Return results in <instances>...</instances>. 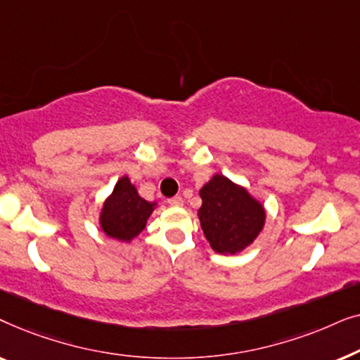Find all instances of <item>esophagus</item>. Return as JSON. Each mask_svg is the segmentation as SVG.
<instances>
[{
	"label": "esophagus",
	"instance_id": "esophagus-1",
	"mask_svg": "<svg viewBox=\"0 0 360 360\" xmlns=\"http://www.w3.org/2000/svg\"><path fill=\"white\" fill-rule=\"evenodd\" d=\"M170 206H181L184 205V198L181 196H174V198H169Z\"/></svg>",
	"mask_w": 360,
	"mask_h": 360
}]
</instances>
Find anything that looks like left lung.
<instances>
[{"instance_id": "1", "label": "left lung", "mask_w": 360, "mask_h": 360, "mask_svg": "<svg viewBox=\"0 0 360 360\" xmlns=\"http://www.w3.org/2000/svg\"><path fill=\"white\" fill-rule=\"evenodd\" d=\"M198 218L205 238L218 254H238L254 243L265 224V210L244 186L216 174L200 190Z\"/></svg>"}]
</instances>
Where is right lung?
<instances>
[{"label":"right lung","instance_id":"1","mask_svg":"<svg viewBox=\"0 0 360 360\" xmlns=\"http://www.w3.org/2000/svg\"><path fill=\"white\" fill-rule=\"evenodd\" d=\"M155 206L157 203L141 198L129 176H121L112 193L103 203L100 214L103 233L121 243H131L144 231Z\"/></svg>","mask_w":360,"mask_h":360}]
</instances>
